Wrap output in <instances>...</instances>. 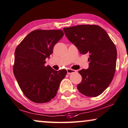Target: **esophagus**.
<instances>
[{"label": "esophagus", "mask_w": 128, "mask_h": 128, "mask_svg": "<svg viewBox=\"0 0 128 128\" xmlns=\"http://www.w3.org/2000/svg\"><path fill=\"white\" fill-rule=\"evenodd\" d=\"M67 74H72V73H76V70H73V69H71V68H67Z\"/></svg>", "instance_id": "obj_1"}]
</instances>
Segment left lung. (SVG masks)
<instances>
[{"instance_id": "obj_1", "label": "left lung", "mask_w": 128, "mask_h": 128, "mask_svg": "<svg viewBox=\"0 0 128 128\" xmlns=\"http://www.w3.org/2000/svg\"><path fill=\"white\" fill-rule=\"evenodd\" d=\"M66 37L82 54H89V68L79 71L82 80L78 90L95 97L110 85L116 67L117 49L107 32L97 25H79L63 28Z\"/></svg>"}]
</instances>
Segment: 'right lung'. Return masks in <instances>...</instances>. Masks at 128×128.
Instances as JSON below:
<instances>
[{"label":"right lung","instance_id":"1","mask_svg":"<svg viewBox=\"0 0 128 128\" xmlns=\"http://www.w3.org/2000/svg\"><path fill=\"white\" fill-rule=\"evenodd\" d=\"M63 36L61 30H36L16 48L14 74L23 94L34 102L45 103L53 99L67 74L66 70L55 71L44 66L46 58Z\"/></svg>","mask_w":128,"mask_h":128}]
</instances>
